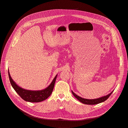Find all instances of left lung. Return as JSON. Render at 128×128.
I'll return each instance as SVG.
<instances>
[{
  "label": "left lung",
  "mask_w": 128,
  "mask_h": 128,
  "mask_svg": "<svg viewBox=\"0 0 128 128\" xmlns=\"http://www.w3.org/2000/svg\"><path fill=\"white\" fill-rule=\"evenodd\" d=\"M114 91H112L111 93H110L109 94L107 95L106 96H103L102 98H96V99H92V100H89V99H86V98H82L81 97H80L79 96H78L77 95H76V94L73 91H72V94L74 95L78 100H79L80 102H82L84 104H88V105H95V104H99L100 103L103 102L104 101L108 98L110 95L112 94V93Z\"/></svg>",
  "instance_id": "8db88e82"
}]
</instances>
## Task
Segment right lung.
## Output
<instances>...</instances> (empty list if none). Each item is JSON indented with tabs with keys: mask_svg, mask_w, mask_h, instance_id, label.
Here are the masks:
<instances>
[{
	"mask_svg": "<svg viewBox=\"0 0 128 128\" xmlns=\"http://www.w3.org/2000/svg\"><path fill=\"white\" fill-rule=\"evenodd\" d=\"M8 74L12 86L20 96V97L25 100V101L35 103L43 101V100H46L50 96L53 91L57 77L56 75L54 78L53 79L51 84L45 89L40 91H30L24 89L18 86L11 78L9 70Z\"/></svg>",
	"mask_w": 128,
	"mask_h": 128,
	"instance_id": "add662e5",
	"label": "right lung"
}]
</instances>
